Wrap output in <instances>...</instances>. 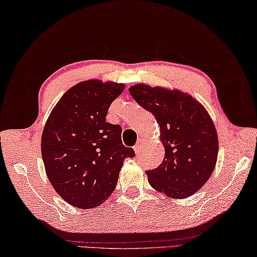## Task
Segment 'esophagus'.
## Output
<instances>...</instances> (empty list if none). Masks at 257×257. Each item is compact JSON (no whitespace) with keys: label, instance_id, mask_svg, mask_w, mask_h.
Wrapping results in <instances>:
<instances>
[{"label":"esophagus","instance_id":"obj_1","mask_svg":"<svg viewBox=\"0 0 257 257\" xmlns=\"http://www.w3.org/2000/svg\"><path fill=\"white\" fill-rule=\"evenodd\" d=\"M143 145H144V141H143L142 139H140V140L138 141V143H136V145L134 146V151H135V153L138 154V155H140L141 152H142Z\"/></svg>","mask_w":257,"mask_h":257}]
</instances>
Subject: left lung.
<instances>
[{
    "instance_id": "1",
    "label": "left lung",
    "mask_w": 257,
    "mask_h": 257,
    "mask_svg": "<svg viewBox=\"0 0 257 257\" xmlns=\"http://www.w3.org/2000/svg\"><path fill=\"white\" fill-rule=\"evenodd\" d=\"M139 105L154 115L164 145V161L146 171L156 191L173 198L194 194L211 177L216 164L218 139L211 116L190 94L160 86L128 88Z\"/></svg>"
}]
</instances>
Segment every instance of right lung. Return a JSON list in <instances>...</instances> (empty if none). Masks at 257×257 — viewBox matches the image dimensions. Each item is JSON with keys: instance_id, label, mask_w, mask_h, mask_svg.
<instances>
[{"instance_id": "add662e5", "label": "right lung", "mask_w": 257, "mask_h": 257, "mask_svg": "<svg viewBox=\"0 0 257 257\" xmlns=\"http://www.w3.org/2000/svg\"><path fill=\"white\" fill-rule=\"evenodd\" d=\"M125 85L83 81L67 90L45 123L41 152L57 194L78 208L98 206L112 194L133 149L122 144V127L105 122Z\"/></svg>"}]
</instances>
